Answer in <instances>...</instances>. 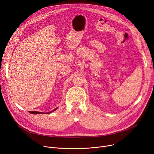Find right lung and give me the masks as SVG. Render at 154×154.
Instances as JSON below:
<instances>
[{"mask_svg": "<svg viewBox=\"0 0 154 154\" xmlns=\"http://www.w3.org/2000/svg\"><path fill=\"white\" fill-rule=\"evenodd\" d=\"M57 108H56V109H54V110H53V111H51V112H48V113H45V114L46 113H47V114H48V113H52L53 112H54V110H56ZM29 112L30 113H31V114H41V113H42V112H31V111H29Z\"/></svg>", "mask_w": 154, "mask_h": 154, "instance_id": "add662e5", "label": "right lung"}]
</instances>
